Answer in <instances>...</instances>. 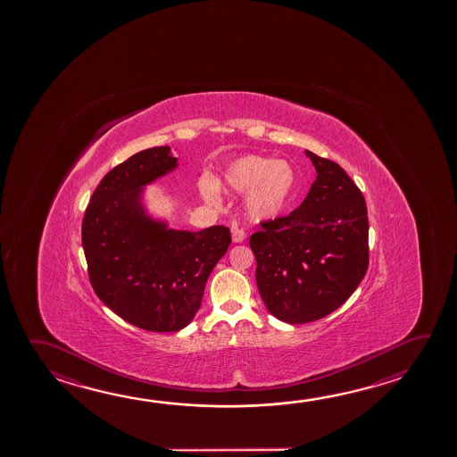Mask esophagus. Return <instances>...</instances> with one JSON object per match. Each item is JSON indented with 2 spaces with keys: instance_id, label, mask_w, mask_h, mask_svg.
<instances>
[{
  "instance_id": "esophagus-1",
  "label": "esophagus",
  "mask_w": 457,
  "mask_h": 457,
  "mask_svg": "<svg viewBox=\"0 0 457 457\" xmlns=\"http://www.w3.org/2000/svg\"><path fill=\"white\" fill-rule=\"evenodd\" d=\"M231 236L232 242H234V244H240V242H244L245 237H247L245 231H244V229H240V228H237V225L231 226Z\"/></svg>"
}]
</instances>
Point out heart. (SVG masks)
<instances>
[{
	"label": "heart",
	"mask_w": 457,
	"mask_h": 457,
	"mask_svg": "<svg viewBox=\"0 0 457 457\" xmlns=\"http://www.w3.org/2000/svg\"><path fill=\"white\" fill-rule=\"evenodd\" d=\"M223 183L234 193H245V209L253 220H271L286 209L294 189L296 177L294 167L286 161H272L262 155H244L228 165ZM202 197L217 204L220 187L217 179L204 175L199 179Z\"/></svg>",
	"instance_id": "obj_1"
}]
</instances>
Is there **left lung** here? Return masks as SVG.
Returning a JSON list of instances; mask_svg holds the SVG:
<instances>
[{"mask_svg": "<svg viewBox=\"0 0 457 457\" xmlns=\"http://www.w3.org/2000/svg\"><path fill=\"white\" fill-rule=\"evenodd\" d=\"M304 154L318 175L302 205L250 236L260 295L288 324L336 312L369 266L368 209L358 186L336 162Z\"/></svg>", "mask_w": 457, "mask_h": 457, "instance_id": "8db88e82", "label": "left lung"}]
</instances>
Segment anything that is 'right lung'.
<instances>
[{"mask_svg": "<svg viewBox=\"0 0 457 457\" xmlns=\"http://www.w3.org/2000/svg\"><path fill=\"white\" fill-rule=\"evenodd\" d=\"M177 167L169 145L131 155L101 179L81 225L96 295L151 332H177L194 320L210 272L231 244L225 226L179 231L147 213L143 189Z\"/></svg>", "mask_w": 457, "mask_h": 457, "instance_id": "right-lung-1", "label": "right lung"}]
</instances>
